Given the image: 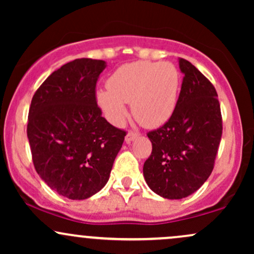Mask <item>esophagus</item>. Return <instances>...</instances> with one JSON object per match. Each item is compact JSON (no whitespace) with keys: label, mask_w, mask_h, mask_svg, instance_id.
Listing matches in <instances>:
<instances>
[{"label":"esophagus","mask_w":254,"mask_h":254,"mask_svg":"<svg viewBox=\"0 0 254 254\" xmlns=\"http://www.w3.org/2000/svg\"><path fill=\"white\" fill-rule=\"evenodd\" d=\"M137 137H138V132H136V131H133V130H130L129 132L127 133V136H125V141L129 143V142L133 141V139L137 138Z\"/></svg>","instance_id":"1"}]
</instances>
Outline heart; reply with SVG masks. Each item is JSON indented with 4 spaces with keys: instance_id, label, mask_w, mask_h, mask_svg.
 <instances>
[{
    "instance_id": "obj_1",
    "label": "heart",
    "mask_w": 254,
    "mask_h": 254,
    "mask_svg": "<svg viewBox=\"0 0 254 254\" xmlns=\"http://www.w3.org/2000/svg\"><path fill=\"white\" fill-rule=\"evenodd\" d=\"M180 74L170 62L127 63L111 75L107 88L98 90L97 100L112 123L122 124L131 104L139 124L155 127L164 124L176 109Z\"/></svg>"
}]
</instances>
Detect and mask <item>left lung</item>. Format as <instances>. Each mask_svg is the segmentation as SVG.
<instances>
[{"instance_id": "8db88e82", "label": "left lung", "mask_w": 254, "mask_h": 254, "mask_svg": "<svg viewBox=\"0 0 254 254\" xmlns=\"http://www.w3.org/2000/svg\"><path fill=\"white\" fill-rule=\"evenodd\" d=\"M184 78L176 109L159 129L149 131L153 149L143 165L148 186L167 199L190 196L214 170L222 137V116L212 83L180 58Z\"/></svg>"}]
</instances>
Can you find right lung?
Listing matches in <instances>:
<instances>
[{"mask_svg": "<svg viewBox=\"0 0 254 254\" xmlns=\"http://www.w3.org/2000/svg\"><path fill=\"white\" fill-rule=\"evenodd\" d=\"M106 66L77 58L55 70L36 90L27 121L32 161L61 196L86 199L106 185L127 131L111 125L97 104Z\"/></svg>", "mask_w": 254, "mask_h": 254, "instance_id": "right-lung-1", "label": "right lung"}]
</instances>
